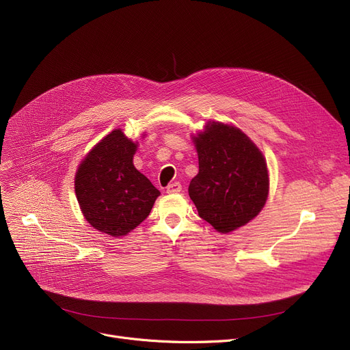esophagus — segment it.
Returning <instances> with one entry per match:
<instances>
[{
  "label": "esophagus",
  "instance_id": "esophagus-1",
  "mask_svg": "<svg viewBox=\"0 0 350 350\" xmlns=\"http://www.w3.org/2000/svg\"><path fill=\"white\" fill-rule=\"evenodd\" d=\"M165 191H167L169 194H176V193H180L181 191V185L178 181H174L172 183V185L167 186V189H165Z\"/></svg>",
  "mask_w": 350,
  "mask_h": 350
}]
</instances>
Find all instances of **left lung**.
Here are the masks:
<instances>
[{"mask_svg":"<svg viewBox=\"0 0 350 350\" xmlns=\"http://www.w3.org/2000/svg\"><path fill=\"white\" fill-rule=\"evenodd\" d=\"M193 142L198 174L189 196L198 215L223 234L245 226L260 214L269 191L262 153L240 129L219 122H208Z\"/></svg>","mask_w":350,"mask_h":350,"instance_id":"8db88e82","label":"left lung"}]
</instances>
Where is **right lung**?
Masks as SVG:
<instances>
[{
  "label": "right lung",
  "mask_w": 350,
  "mask_h": 350,
  "mask_svg": "<svg viewBox=\"0 0 350 350\" xmlns=\"http://www.w3.org/2000/svg\"><path fill=\"white\" fill-rule=\"evenodd\" d=\"M137 144L120 129L105 136L79 164L75 193L86 221L122 237L150 214L160 191L133 165Z\"/></svg>",
  "instance_id": "obj_1"
}]
</instances>
